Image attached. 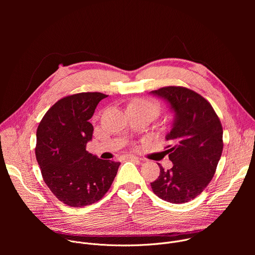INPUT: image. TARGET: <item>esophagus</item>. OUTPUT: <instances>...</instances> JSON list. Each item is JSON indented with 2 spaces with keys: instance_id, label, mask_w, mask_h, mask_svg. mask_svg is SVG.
Instances as JSON below:
<instances>
[{
  "instance_id": "34e87169",
  "label": "esophagus",
  "mask_w": 255,
  "mask_h": 255,
  "mask_svg": "<svg viewBox=\"0 0 255 255\" xmlns=\"http://www.w3.org/2000/svg\"><path fill=\"white\" fill-rule=\"evenodd\" d=\"M127 158H128V159H131V160H139V159H140V158H138V157L135 156V155H128Z\"/></svg>"
}]
</instances>
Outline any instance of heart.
Returning <instances> with one entry per match:
<instances>
[{
  "instance_id": "1",
  "label": "heart",
  "mask_w": 255,
  "mask_h": 255,
  "mask_svg": "<svg viewBox=\"0 0 255 255\" xmlns=\"http://www.w3.org/2000/svg\"><path fill=\"white\" fill-rule=\"evenodd\" d=\"M128 108L135 109V110L138 111L151 113L154 117H156L161 110L159 103L151 99H137L134 102H132Z\"/></svg>"
}]
</instances>
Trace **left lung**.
<instances>
[{"mask_svg":"<svg viewBox=\"0 0 255 255\" xmlns=\"http://www.w3.org/2000/svg\"><path fill=\"white\" fill-rule=\"evenodd\" d=\"M163 98L174 113L165 152L173 163L150 183L153 193L163 201L183 204L194 200L210 184L223 151V128L211 104L198 93L184 87H164L152 91Z\"/></svg>","mask_w":255,"mask_h":255,"instance_id":"left-lung-1","label":"left lung"}]
</instances>
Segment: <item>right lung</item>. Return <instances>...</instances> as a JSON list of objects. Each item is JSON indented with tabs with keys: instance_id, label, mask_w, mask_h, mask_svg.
Here are the masks:
<instances>
[{
	"instance_id": "obj_1",
	"label": "right lung",
	"mask_w": 255,
	"mask_h": 255,
	"mask_svg": "<svg viewBox=\"0 0 255 255\" xmlns=\"http://www.w3.org/2000/svg\"><path fill=\"white\" fill-rule=\"evenodd\" d=\"M102 93H79L57 101L36 132V159L44 183L63 204L81 208L101 200L110 189L120 162L89 153L93 137L90 119Z\"/></svg>"
}]
</instances>
